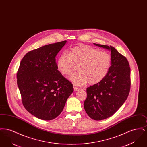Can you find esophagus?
Instances as JSON below:
<instances>
[{"mask_svg": "<svg viewBox=\"0 0 147 147\" xmlns=\"http://www.w3.org/2000/svg\"><path fill=\"white\" fill-rule=\"evenodd\" d=\"M73 88H74V91H76H76H78V90L80 89V88H79L77 87V86H75V85H74Z\"/></svg>", "mask_w": 147, "mask_h": 147, "instance_id": "34e87169", "label": "esophagus"}]
</instances>
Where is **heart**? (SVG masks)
Segmentation results:
<instances>
[{
	"label": "heart",
	"instance_id": "obj_1",
	"mask_svg": "<svg viewBox=\"0 0 147 147\" xmlns=\"http://www.w3.org/2000/svg\"><path fill=\"white\" fill-rule=\"evenodd\" d=\"M111 56L106 51H100L89 45H80L71 48L68 54L59 56L57 67L64 76H69L78 64L79 71L69 77V80L77 85L98 84L108 74L111 65Z\"/></svg>",
	"mask_w": 147,
	"mask_h": 147
}]
</instances>
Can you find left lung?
Instances as JSON below:
<instances>
[{
    "label": "left lung",
    "instance_id": "obj_1",
    "mask_svg": "<svg viewBox=\"0 0 147 147\" xmlns=\"http://www.w3.org/2000/svg\"><path fill=\"white\" fill-rule=\"evenodd\" d=\"M94 45L110 50L112 59L105 78L86 89L85 110L90 118L98 121L111 116L128 98L131 88V69L126 57L113 47Z\"/></svg>",
    "mask_w": 147,
    "mask_h": 147
}]
</instances>
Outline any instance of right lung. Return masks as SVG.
I'll list each match as a JSON object with an SVG mask.
<instances>
[{
	"label": "right lung",
	"instance_id": "right-lung-1",
	"mask_svg": "<svg viewBox=\"0 0 147 147\" xmlns=\"http://www.w3.org/2000/svg\"><path fill=\"white\" fill-rule=\"evenodd\" d=\"M67 41L32 50L23 57L17 72L22 103L38 119L51 120L63 111L73 85L58 70L56 56Z\"/></svg>",
	"mask_w": 147,
	"mask_h": 147
}]
</instances>
